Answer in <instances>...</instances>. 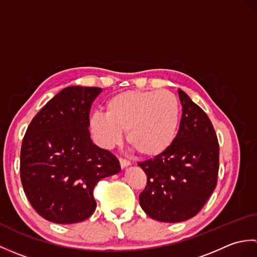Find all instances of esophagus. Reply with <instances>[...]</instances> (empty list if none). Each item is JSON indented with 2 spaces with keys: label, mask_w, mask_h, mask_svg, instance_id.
Returning a JSON list of instances; mask_svg holds the SVG:
<instances>
[{
  "label": "esophagus",
  "mask_w": 257,
  "mask_h": 257,
  "mask_svg": "<svg viewBox=\"0 0 257 257\" xmlns=\"http://www.w3.org/2000/svg\"><path fill=\"white\" fill-rule=\"evenodd\" d=\"M119 162H120V167H121V169H124V168H127V167L130 166V162L128 160L122 159V158H120Z\"/></svg>",
  "instance_id": "1"
}]
</instances>
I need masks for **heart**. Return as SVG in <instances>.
Returning <instances> with one entry per match:
<instances>
[{
    "label": "heart",
    "mask_w": 257,
    "mask_h": 257,
    "mask_svg": "<svg viewBox=\"0 0 257 257\" xmlns=\"http://www.w3.org/2000/svg\"><path fill=\"white\" fill-rule=\"evenodd\" d=\"M181 106L167 90H127L109 98L106 113L89 117V130L98 146L111 149L122 139L144 158H157L170 148L180 127Z\"/></svg>",
    "instance_id": "b5f03b06"
}]
</instances>
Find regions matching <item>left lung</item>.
Wrapping results in <instances>:
<instances>
[{
  "label": "left lung",
  "instance_id": "1",
  "mask_svg": "<svg viewBox=\"0 0 257 257\" xmlns=\"http://www.w3.org/2000/svg\"><path fill=\"white\" fill-rule=\"evenodd\" d=\"M182 118L165 154L138 163L148 178L139 203L151 219L178 223L198 214L216 187L219 143L211 120L181 89Z\"/></svg>",
  "mask_w": 257,
  "mask_h": 257
}]
</instances>
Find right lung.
I'll list each match as a JSON object with an SVG mask.
<instances>
[{
    "instance_id": "add662e5",
    "label": "right lung",
    "mask_w": 257,
    "mask_h": 257,
    "mask_svg": "<svg viewBox=\"0 0 257 257\" xmlns=\"http://www.w3.org/2000/svg\"><path fill=\"white\" fill-rule=\"evenodd\" d=\"M98 87L70 86L33 118L21 149V180L34 210L57 224L85 221L96 210L95 185L120 172L110 152L90 139L89 110Z\"/></svg>"
}]
</instances>
